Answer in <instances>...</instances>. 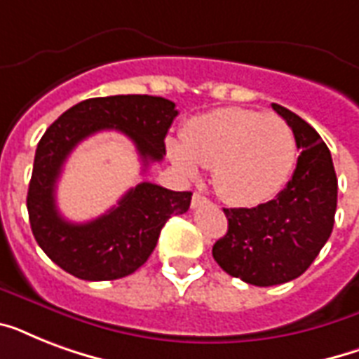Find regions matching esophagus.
<instances>
[{"label": "esophagus", "mask_w": 359, "mask_h": 359, "mask_svg": "<svg viewBox=\"0 0 359 359\" xmlns=\"http://www.w3.org/2000/svg\"><path fill=\"white\" fill-rule=\"evenodd\" d=\"M207 203H208L207 197L201 196L199 191H196V194H194V197H191V207L194 208H199L201 205H207Z\"/></svg>", "instance_id": "esophagus-1"}]
</instances>
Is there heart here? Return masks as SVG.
I'll list each match as a JSON object with an SVG mask.
<instances>
[{
	"label": "heart",
	"instance_id": "b5f03b06",
	"mask_svg": "<svg viewBox=\"0 0 359 359\" xmlns=\"http://www.w3.org/2000/svg\"><path fill=\"white\" fill-rule=\"evenodd\" d=\"M182 141L169 143L177 168L186 177H196L199 165L212 168L214 188L231 205L251 207L272 199L294 169V134L279 115L214 109L188 121Z\"/></svg>",
	"mask_w": 359,
	"mask_h": 359
}]
</instances>
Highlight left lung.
I'll list each match as a JSON object with an SVG mask.
<instances>
[{
  "label": "left lung",
  "instance_id": "obj_1",
  "mask_svg": "<svg viewBox=\"0 0 359 359\" xmlns=\"http://www.w3.org/2000/svg\"><path fill=\"white\" fill-rule=\"evenodd\" d=\"M272 108L289 123L300 151L292 179L272 201L224 208L229 227L212 248L225 272L257 287L287 283L306 272L332 235L337 208V177L326 143L290 109Z\"/></svg>",
  "mask_w": 359,
  "mask_h": 359
}]
</instances>
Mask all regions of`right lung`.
I'll list each match as a JSON object with an SVG mask.
<instances>
[{
	"mask_svg": "<svg viewBox=\"0 0 359 359\" xmlns=\"http://www.w3.org/2000/svg\"><path fill=\"white\" fill-rule=\"evenodd\" d=\"M175 102L149 95L89 98L67 109L39 141L27 190V212L36 244L65 272L86 281L134 273L156 248L173 214L190 208L191 191L140 182L117 207L86 224L65 219L55 205L57 179L78 143L102 130H119L134 141L143 168L165 154V135L177 117Z\"/></svg>",
	"mask_w": 359,
	"mask_h": 359,
	"instance_id": "obj_1",
	"label": "right lung"
}]
</instances>
